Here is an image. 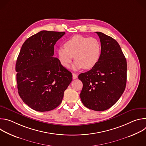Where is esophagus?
I'll return each mask as SVG.
<instances>
[{
    "label": "esophagus",
    "instance_id": "obj_1",
    "mask_svg": "<svg viewBox=\"0 0 146 146\" xmlns=\"http://www.w3.org/2000/svg\"><path fill=\"white\" fill-rule=\"evenodd\" d=\"M72 75H73V79H76L77 78V75H76L75 73H72Z\"/></svg>",
    "mask_w": 146,
    "mask_h": 146
}]
</instances>
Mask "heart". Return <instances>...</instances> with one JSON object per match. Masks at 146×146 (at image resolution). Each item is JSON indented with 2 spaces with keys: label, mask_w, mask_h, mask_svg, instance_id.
I'll use <instances>...</instances> for the list:
<instances>
[{
  "label": "heart",
  "mask_w": 146,
  "mask_h": 146,
  "mask_svg": "<svg viewBox=\"0 0 146 146\" xmlns=\"http://www.w3.org/2000/svg\"><path fill=\"white\" fill-rule=\"evenodd\" d=\"M101 52L100 43L96 38L75 35L66 41L64 47L58 49V57L65 68H69L74 56L73 69L90 70L98 63Z\"/></svg>",
  "instance_id": "b5f03b06"
}]
</instances>
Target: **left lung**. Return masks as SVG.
I'll return each instance as SVG.
<instances>
[{
  "instance_id": "obj_1",
  "label": "left lung",
  "mask_w": 146,
  "mask_h": 146,
  "mask_svg": "<svg viewBox=\"0 0 146 146\" xmlns=\"http://www.w3.org/2000/svg\"><path fill=\"white\" fill-rule=\"evenodd\" d=\"M96 33L100 41V58L93 69L79 74L83 84L80 96L86 108L102 111L113 106L125 89L127 64L117 41L102 32Z\"/></svg>"
}]
</instances>
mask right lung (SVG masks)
Here are the masks:
<instances>
[{
  "instance_id": "add662e5",
  "label": "right lung",
  "mask_w": 146,
  "mask_h": 146,
  "mask_svg": "<svg viewBox=\"0 0 146 146\" xmlns=\"http://www.w3.org/2000/svg\"><path fill=\"white\" fill-rule=\"evenodd\" d=\"M65 32L42 31L24 43L17 59L18 92L37 111H48L62 102L72 74L53 56L54 45Z\"/></svg>"
}]
</instances>
